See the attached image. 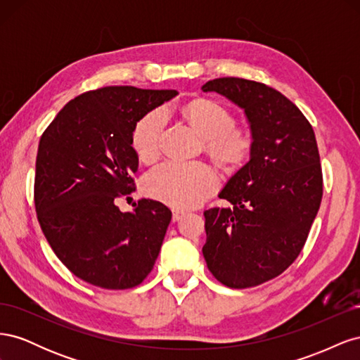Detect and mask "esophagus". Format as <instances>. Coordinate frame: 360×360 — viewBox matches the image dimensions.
Instances as JSON below:
<instances>
[{
	"label": "esophagus",
	"instance_id": "34e87169",
	"mask_svg": "<svg viewBox=\"0 0 360 360\" xmlns=\"http://www.w3.org/2000/svg\"><path fill=\"white\" fill-rule=\"evenodd\" d=\"M184 214H186V212H184V210H179V209L177 210H172V221L174 222L180 221Z\"/></svg>",
	"mask_w": 360,
	"mask_h": 360
}]
</instances>
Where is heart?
<instances>
[{
	"label": "heart",
	"instance_id": "heart-1",
	"mask_svg": "<svg viewBox=\"0 0 360 360\" xmlns=\"http://www.w3.org/2000/svg\"><path fill=\"white\" fill-rule=\"evenodd\" d=\"M184 112L205 136L207 150L225 165H238L250 153L254 138L245 126L234 124V117L222 103L210 99L191 102ZM160 108L147 112L135 124L132 146L141 160H155L160 151V135L165 126ZM219 176L207 162L165 160L151 169L144 180L148 195L172 207H193L217 188Z\"/></svg>",
	"mask_w": 360,
	"mask_h": 360
}]
</instances>
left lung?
<instances>
[{
  "instance_id": "8db88e82",
  "label": "left lung",
  "mask_w": 360,
  "mask_h": 360,
  "mask_svg": "<svg viewBox=\"0 0 360 360\" xmlns=\"http://www.w3.org/2000/svg\"><path fill=\"white\" fill-rule=\"evenodd\" d=\"M202 91L245 110L254 138L249 162L219 193L231 207L204 212L202 255L224 285L255 287L288 269L307 242L323 197L317 139L299 108L266 84L217 78Z\"/></svg>"
}]
</instances>
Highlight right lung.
<instances>
[{"label": "right lung", "instance_id": "obj_1", "mask_svg": "<svg viewBox=\"0 0 360 360\" xmlns=\"http://www.w3.org/2000/svg\"><path fill=\"white\" fill-rule=\"evenodd\" d=\"M177 94L129 85L86 91L64 105L40 138L39 224L61 263L91 285L134 288L156 263L171 210L143 198L123 213L115 200L135 189V124Z\"/></svg>", "mask_w": 360, "mask_h": 360}]
</instances>
